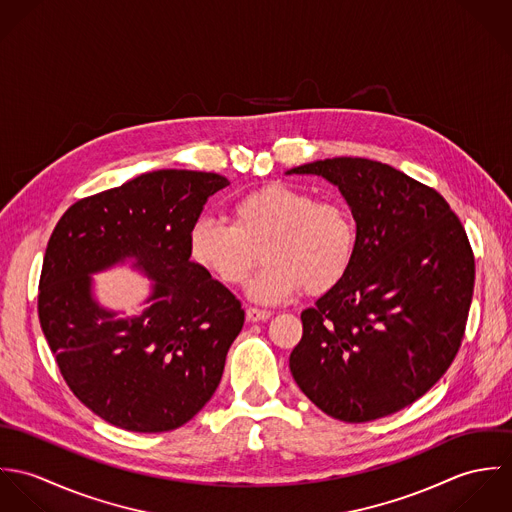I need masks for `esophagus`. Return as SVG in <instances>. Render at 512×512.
<instances>
[{"mask_svg":"<svg viewBox=\"0 0 512 512\" xmlns=\"http://www.w3.org/2000/svg\"><path fill=\"white\" fill-rule=\"evenodd\" d=\"M246 317H248V321H266V319H270V317H272V313H270V311H266V309L248 307V309H246Z\"/></svg>","mask_w":512,"mask_h":512,"instance_id":"34e87169","label":"esophagus"}]
</instances>
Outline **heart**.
<instances>
[{
    "label": "heart",
    "mask_w": 512,
    "mask_h": 512,
    "mask_svg": "<svg viewBox=\"0 0 512 512\" xmlns=\"http://www.w3.org/2000/svg\"><path fill=\"white\" fill-rule=\"evenodd\" d=\"M266 260L248 293L280 303L299 292L319 295L347 276L357 226L337 201H315L309 191L268 183L232 203V222L201 217L189 228L191 258L224 286H242L260 252Z\"/></svg>",
    "instance_id": "b5f03b06"
}]
</instances>
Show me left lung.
<instances>
[{
    "label": "left lung",
    "mask_w": 512,
    "mask_h": 512,
    "mask_svg": "<svg viewBox=\"0 0 512 512\" xmlns=\"http://www.w3.org/2000/svg\"><path fill=\"white\" fill-rule=\"evenodd\" d=\"M292 173L337 185L357 222L347 276L301 313L293 380L331 418H384L424 396L459 351L475 284L465 228L436 189L380 161L333 157Z\"/></svg>",
    "instance_id": "1"
}]
</instances>
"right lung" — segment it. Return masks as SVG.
<instances>
[{"mask_svg": "<svg viewBox=\"0 0 512 512\" xmlns=\"http://www.w3.org/2000/svg\"><path fill=\"white\" fill-rule=\"evenodd\" d=\"M226 185L219 173H144L76 201L49 238L41 329L74 396L116 428L171 432L219 386L244 309L191 262L189 228ZM128 257L154 284L149 308L118 318L93 299L89 274Z\"/></svg>", "mask_w": 512, "mask_h": 512, "instance_id": "1", "label": "right lung"}]
</instances>
